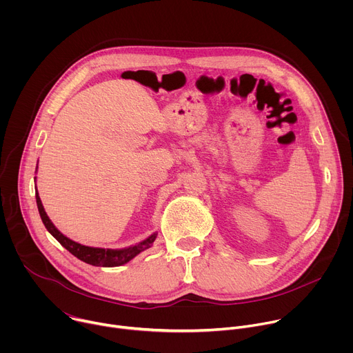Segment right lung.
Here are the masks:
<instances>
[{"mask_svg":"<svg viewBox=\"0 0 353 353\" xmlns=\"http://www.w3.org/2000/svg\"><path fill=\"white\" fill-rule=\"evenodd\" d=\"M36 203H37V208H39V214L40 218L46 226V229L52 233L59 243L65 247L72 256H75L77 259H79L81 261L90 264V265H96V267H119L123 265L125 263H128L130 260H132L137 254H139L141 251L146 250L150 247L157 239V234L149 236L146 240L128 247V248H123V250H110V248H96V247H88V245H82L68 237H65L53 223L52 221L48 219L43 205L39 194L36 192Z\"/></svg>","mask_w":353,"mask_h":353,"instance_id":"obj_1","label":"right lung"}]
</instances>
